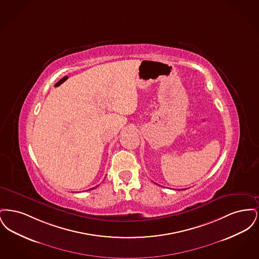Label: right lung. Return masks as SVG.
I'll return each instance as SVG.
<instances>
[{
    "mask_svg": "<svg viewBox=\"0 0 259 259\" xmlns=\"http://www.w3.org/2000/svg\"><path fill=\"white\" fill-rule=\"evenodd\" d=\"M97 187V186H96ZM93 188H95V187H93ZM93 188H91V189H93Z\"/></svg>",
    "mask_w": 259,
    "mask_h": 259,
    "instance_id": "add662e5",
    "label": "right lung"
}]
</instances>
